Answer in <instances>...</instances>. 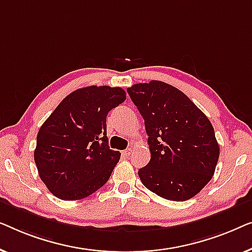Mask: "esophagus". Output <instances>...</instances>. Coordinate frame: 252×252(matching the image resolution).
Instances as JSON below:
<instances>
[{"mask_svg": "<svg viewBox=\"0 0 252 252\" xmlns=\"http://www.w3.org/2000/svg\"><path fill=\"white\" fill-rule=\"evenodd\" d=\"M122 154L125 155V157H130L131 154H132V150H131V148H127V150H126V151H123L122 152Z\"/></svg>", "mask_w": 252, "mask_h": 252, "instance_id": "obj_1", "label": "esophagus"}]
</instances>
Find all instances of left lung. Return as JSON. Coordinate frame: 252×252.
<instances>
[{
    "label": "left lung",
    "mask_w": 252,
    "mask_h": 252,
    "mask_svg": "<svg viewBox=\"0 0 252 252\" xmlns=\"http://www.w3.org/2000/svg\"><path fill=\"white\" fill-rule=\"evenodd\" d=\"M143 116L151 160L139 169L144 186L170 201L195 196L215 173L219 145L211 122L187 95L161 81L127 88Z\"/></svg>",
    "instance_id": "8db88e82"
}]
</instances>
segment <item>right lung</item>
Listing matches in <instances>:
<instances>
[{"label": "right lung", "instance_id": "obj_1", "mask_svg": "<svg viewBox=\"0 0 252 252\" xmlns=\"http://www.w3.org/2000/svg\"><path fill=\"white\" fill-rule=\"evenodd\" d=\"M126 98L121 88H81L45 120L36 137L34 161L56 197L81 200L107 183L121 153L109 150L106 118Z\"/></svg>", "mask_w": 252, "mask_h": 252}]
</instances>
